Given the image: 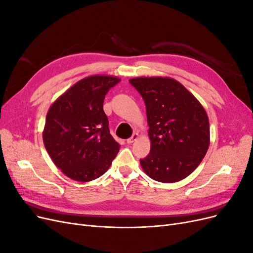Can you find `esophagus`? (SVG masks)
Here are the masks:
<instances>
[{
  "label": "esophagus",
  "mask_w": 253,
  "mask_h": 253,
  "mask_svg": "<svg viewBox=\"0 0 253 253\" xmlns=\"http://www.w3.org/2000/svg\"><path fill=\"white\" fill-rule=\"evenodd\" d=\"M138 137H139L138 133H134V134L132 135V137H129V138L126 140V142H127V143H133L134 141H136L137 139H138Z\"/></svg>",
  "instance_id": "1"
}]
</instances>
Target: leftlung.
<instances>
[{"label":"left lung","instance_id":"obj_1","mask_svg":"<svg viewBox=\"0 0 253 253\" xmlns=\"http://www.w3.org/2000/svg\"><path fill=\"white\" fill-rule=\"evenodd\" d=\"M129 83L147 109L151 151L140 159L144 173L166 183L186 178L209 149V118L203 105L172 78L139 77Z\"/></svg>","mask_w":253,"mask_h":253}]
</instances>
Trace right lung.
Returning a JSON list of instances; mask_svg holds the SVG:
<instances>
[{"label":"right lung","instance_id":"add662e5","mask_svg":"<svg viewBox=\"0 0 253 253\" xmlns=\"http://www.w3.org/2000/svg\"><path fill=\"white\" fill-rule=\"evenodd\" d=\"M120 82L114 76L95 75L78 81L47 112L43 142L51 160L67 177L86 182L103 175L119 152L110 134L103 101Z\"/></svg>","mask_w":253,"mask_h":253}]
</instances>
